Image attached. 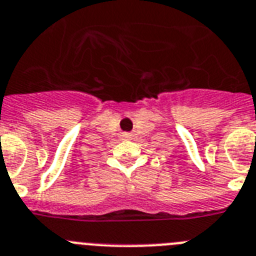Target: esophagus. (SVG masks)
<instances>
[{
  "mask_svg": "<svg viewBox=\"0 0 256 256\" xmlns=\"http://www.w3.org/2000/svg\"><path fill=\"white\" fill-rule=\"evenodd\" d=\"M122 136H124V138H126V139H128V138H130V136H131V135H130V134H128V132H125V134L122 135Z\"/></svg>",
  "mask_w": 256,
  "mask_h": 256,
  "instance_id": "obj_1",
  "label": "esophagus"
}]
</instances>
